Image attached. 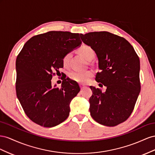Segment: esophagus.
Wrapping results in <instances>:
<instances>
[{"mask_svg":"<svg viewBox=\"0 0 155 155\" xmlns=\"http://www.w3.org/2000/svg\"><path fill=\"white\" fill-rule=\"evenodd\" d=\"M80 86H81V90H82V89H83V88H84V86H82V85H81Z\"/></svg>","mask_w":155,"mask_h":155,"instance_id":"34e87169","label":"esophagus"}]
</instances>
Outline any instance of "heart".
<instances>
[{"label": "heart", "mask_w": 155, "mask_h": 155, "mask_svg": "<svg viewBox=\"0 0 155 155\" xmlns=\"http://www.w3.org/2000/svg\"><path fill=\"white\" fill-rule=\"evenodd\" d=\"M78 52L84 58L88 60L94 57V51L92 48L87 45H83L78 49ZM71 54H66L63 58V63L65 65L68 64ZM94 75V73L91 70L85 71H71L69 73V77L73 81L80 84H86L90 81V78Z\"/></svg>", "instance_id": "obj_1"}]
</instances>
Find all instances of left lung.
I'll return each mask as SVG.
<instances>
[{
  "mask_svg": "<svg viewBox=\"0 0 155 155\" xmlns=\"http://www.w3.org/2000/svg\"><path fill=\"white\" fill-rule=\"evenodd\" d=\"M80 36L98 58L100 72L96 81L107 87L103 93L90 86L91 116L99 124L116 126L129 117L140 94L139 57L129 41L110 32H94Z\"/></svg>",
  "mask_w": 155,
  "mask_h": 155,
  "instance_id": "1",
  "label": "left lung"
}]
</instances>
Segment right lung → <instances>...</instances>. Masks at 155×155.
<instances>
[{
  "label": "right lung",
  "mask_w": 155,
  "mask_h": 155,
  "mask_svg": "<svg viewBox=\"0 0 155 155\" xmlns=\"http://www.w3.org/2000/svg\"><path fill=\"white\" fill-rule=\"evenodd\" d=\"M79 34L50 31L31 38L16 59V94L30 120L44 127L64 121L71 101L80 91L77 82L63 79L60 88L52 86L54 71L64 67V57L80 47Z\"/></svg>",
  "instance_id": "1"
}]
</instances>
